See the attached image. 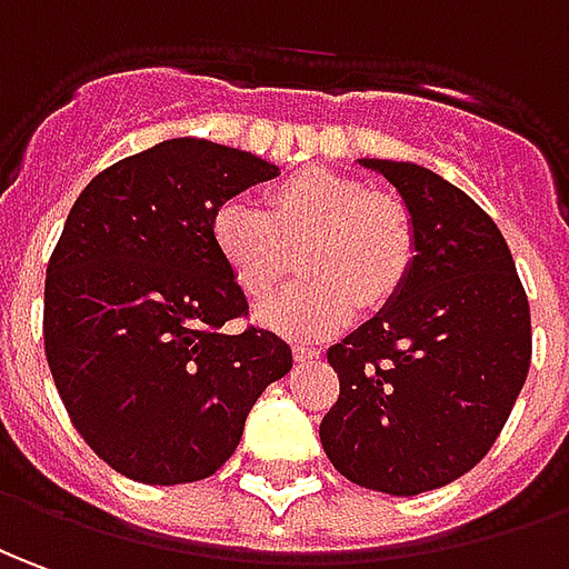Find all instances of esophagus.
I'll return each instance as SVG.
<instances>
[{"label":"esophagus","mask_w":569,"mask_h":569,"mask_svg":"<svg viewBox=\"0 0 569 569\" xmlns=\"http://www.w3.org/2000/svg\"><path fill=\"white\" fill-rule=\"evenodd\" d=\"M322 356V347L316 343H293V359L297 362H309V359H319Z\"/></svg>","instance_id":"obj_1"}]
</instances>
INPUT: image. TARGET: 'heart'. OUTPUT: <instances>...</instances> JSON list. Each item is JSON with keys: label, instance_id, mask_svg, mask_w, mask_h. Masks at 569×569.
<instances>
[{"label": "heart", "instance_id": "b5f03b06", "mask_svg": "<svg viewBox=\"0 0 569 569\" xmlns=\"http://www.w3.org/2000/svg\"><path fill=\"white\" fill-rule=\"evenodd\" d=\"M262 207L229 198L213 210L219 260L247 300L272 297L303 244V281L262 309V322L291 337H325L350 325L356 303L387 307L406 284L418 229L409 203L331 170H300L266 188Z\"/></svg>", "mask_w": 569, "mask_h": 569}]
</instances>
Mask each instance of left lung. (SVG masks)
Listing matches in <instances>:
<instances>
[{
	"label": "left lung",
	"instance_id": "left-lung-1",
	"mask_svg": "<svg viewBox=\"0 0 569 569\" xmlns=\"http://www.w3.org/2000/svg\"><path fill=\"white\" fill-rule=\"evenodd\" d=\"M362 167L409 203L418 253L397 297L328 350L340 397L319 437L352 483L418 496L499 440L530 371V303L499 226L461 188L402 160Z\"/></svg>",
	"mask_w": 569,
	"mask_h": 569
}]
</instances>
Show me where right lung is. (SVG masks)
<instances>
[{
    "label": "right lung",
    "instance_id": "obj_1",
    "mask_svg": "<svg viewBox=\"0 0 569 569\" xmlns=\"http://www.w3.org/2000/svg\"><path fill=\"white\" fill-rule=\"evenodd\" d=\"M278 172L250 151L170 139L82 188L46 269L42 337L54 387L89 449L129 480L176 487L217 473L247 411L293 366L247 325L219 260V203Z\"/></svg>",
    "mask_w": 569,
    "mask_h": 569
}]
</instances>
